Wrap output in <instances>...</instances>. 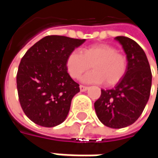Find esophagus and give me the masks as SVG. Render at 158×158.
<instances>
[{
	"label": "esophagus",
	"mask_w": 158,
	"mask_h": 158,
	"mask_svg": "<svg viewBox=\"0 0 158 158\" xmlns=\"http://www.w3.org/2000/svg\"><path fill=\"white\" fill-rule=\"evenodd\" d=\"M88 89L87 86H84V85H80V90L81 91H86Z\"/></svg>",
	"instance_id": "obj_1"
}]
</instances>
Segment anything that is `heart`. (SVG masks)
Returning a JSON list of instances; mask_svg holds the SVG:
<instances>
[{"instance_id":"b5f03b06","label":"heart","mask_w":158,"mask_h":158,"mask_svg":"<svg viewBox=\"0 0 158 158\" xmlns=\"http://www.w3.org/2000/svg\"><path fill=\"white\" fill-rule=\"evenodd\" d=\"M66 67L69 76L80 78L83 73L93 71L83 77L86 82H103L110 87L117 84L127 69V60L124 54L117 52L114 46L107 44H97L85 47L82 52L73 51L69 54Z\"/></svg>"}]
</instances>
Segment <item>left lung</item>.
I'll return each mask as SVG.
<instances>
[{
    "label": "left lung",
    "mask_w": 158,
    "mask_h": 158,
    "mask_svg": "<svg viewBox=\"0 0 158 158\" xmlns=\"http://www.w3.org/2000/svg\"><path fill=\"white\" fill-rule=\"evenodd\" d=\"M115 40L127 54V69L114 88L101 89L94 107L105 126L122 128L135 123L143 113L150 95L152 74L145 52L135 40L123 36Z\"/></svg>",
    "instance_id": "obj_1"
}]
</instances>
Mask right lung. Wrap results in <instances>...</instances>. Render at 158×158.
Masks as SVG:
<instances>
[{
  "mask_svg": "<svg viewBox=\"0 0 158 158\" xmlns=\"http://www.w3.org/2000/svg\"><path fill=\"white\" fill-rule=\"evenodd\" d=\"M85 40L46 36L22 58L16 74L18 98L25 115L37 125L52 127L62 123L79 84L69 75L66 60Z\"/></svg>",
  "mask_w": 158,
  "mask_h": 158,
  "instance_id": "1",
  "label": "right lung"
}]
</instances>
